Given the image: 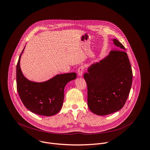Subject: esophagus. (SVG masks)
Wrapping results in <instances>:
<instances>
[{
	"label": "esophagus",
	"instance_id": "esophagus-1",
	"mask_svg": "<svg viewBox=\"0 0 150 150\" xmlns=\"http://www.w3.org/2000/svg\"><path fill=\"white\" fill-rule=\"evenodd\" d=\"M84 67L83 65H81L79 67L78 69V74L79 76H81L83 74V71H84Z\"/></svg>",
	"mask_w": 150,
	"mask_h": 150
}]
</instances>
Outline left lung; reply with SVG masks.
<instances>
[{"label": "left lung", "instance_id": "obj_1", "mask_svg": "<svg viewBox=\"0 0 150 150\" xmlns=\"http://www.w3.org/2000/svg\"><path fill=\"white\" fill-rule=\"evenodd\" d=\"M118 49L99 63L92 65L83 75L88 88V105L98 115H106L120 110L128 97L132 71L125 47L117 39Z\"/></svg>", "mask_w": 150, "mask_h": 150}]
</instances>
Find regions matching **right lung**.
Instances as JSON below:
<instances>
[{
	"label": "right lung",
	"mask_w": 150,
	"mask_h": 150,
	"mask_svg": "<svg viewBox=\"0 0 150 150\" xmlns=\"http://www.w3.org/2000/svg\"><path fill=\"white\" fill-rule=\"evenodd\" d=\"M21 52L16 67V85L19 97L25 107L38 115L52 116L59 112L64 98L67 83L76 78L75 72L57 75L44 82L28 80L20 68Z\"/></svg>",
	"instance_id": "1"
}]
</instances>
